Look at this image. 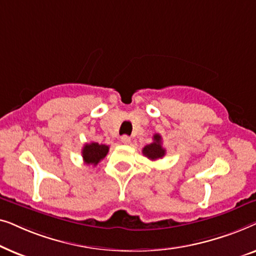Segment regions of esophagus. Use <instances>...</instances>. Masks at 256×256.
I'll list each match as a JSON object with an SVG mask.
<instances>
[{
    "label": "esophagus",
    "mask_w": 256,
    "mask_h": 256,
    "mask_svg": "<svg viewBox=\"0 0 256 256\" xmlns=\"http://www.w3.org/2000/svg\"><path fill=\"white\" fill-rule=\"evenodd\" d=\"M121 142L124 143V144H129V143H130V138H129L128 135H124L121 138Z\"/></svg>",
    "instance_id": "obj_1"
}]
</instances>
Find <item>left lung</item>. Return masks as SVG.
<instances>
[{
    "instance_id": "obj_1",
    "label": "left lung",
    "mask_w": 256,
    "mask_h": 256,
    "mask_svg": "<svg viewBox=\"0 0 256 256\" xmlns=\"http://www.w3.org/2000/svg\"><path fill=\"white\" fill-rule=\"evenodd\" d=\"M154 142L150 143V144L146 146L143 148L142 152L146 157H148L149 160H156L158 158H162V157L166 155V149L162 146V138H160V134L154 135Z\"/></svg>"
}]
</instances>
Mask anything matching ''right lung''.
Wrapping results in <instances>:
<instances>
[{
	"label": "right lung",
	"instance_id": "1",
	"mask_svg": "<svg viewBox=\"0 0 256 256\" xmlns=\"http://www.w3.org/2000/svg\"><path fill=\"white\" fill-rule=\"evenodd\" d=\"M108 150H110V146L106 144H99L96 142L87 143V144L84 146L82 152L84 162L88 164V166L92 164V166H96L101 160L104 158Z\"/></svg>",
	"mask_w": 256,
	"mask_h": 256
}]
</instances>
